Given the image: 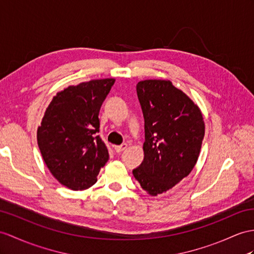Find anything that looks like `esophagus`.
Returning a JSON list of instances; mask_svg holds the SVG:
<instances>
[{
	"label": "esophagus",
	"mask_w": 254,
	"mask_h": 254,
	"mask_svg": "<svg viewBox=\"0 0 254 254\" xmlns=\"http://www.w3.org/2000/svg\"><path fill=\"white\" fill-rule=\"evenodd\" d=\"M127 144L126 143H123V144H121V145H116L115 147H114V150H115V152L116 153H121V152H123V151H125L126 148H127Z\"/></svg>",
	"instance_id": "1"
}]
</instances>
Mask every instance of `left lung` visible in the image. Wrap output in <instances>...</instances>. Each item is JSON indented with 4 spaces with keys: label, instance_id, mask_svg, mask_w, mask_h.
I'll return each instance as SVG.
<instances>
[{
    "label": "left lung",
    "instance_id": "8db88e82",
    "mask_svg": "<svg viewBox=\"0 0 254 254\" xmlns=\"http://www.w3.org/2000/svg\"><path fill=\"white\" fill-rule=\"evenodd\" d=\"M144 117V158L132 170L152 196L165 193L188 177L198 159L205 123L199 108L170 80L137 84Z\"/></svg>",
    "mask_w": 254,
    "mask_h": 254
}]
</instances>
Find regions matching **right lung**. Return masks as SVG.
I'll list each match as a JSON object with an SVG mask.
<instances>
[{
	"mask_svg": "<svg viewBox=\"0 0 254 254\" xmlns=\"http://www.w3.org/2000/svg\"><path fill=\"white\" fill-rule=\"evenodd\" d=\"M114 78L92 79L57 92L38 128V144L52 175L73 190L90 188L109 160L97 135L99 112Z\"/></svg>",
	"mask_w": 254,
	"mask_h": 254,
	"instance_id": "1",
	"label": "right lung"
}]
</instances>
